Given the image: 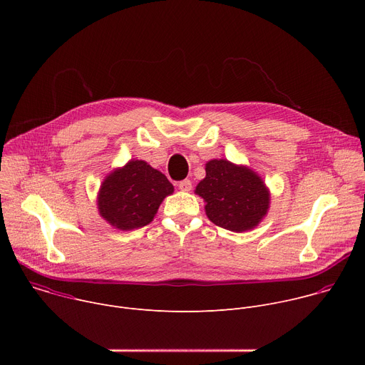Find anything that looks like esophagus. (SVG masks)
<instances>
[{
  "mask_svg": "<svg viewBox=\"0 0 365 365\" xmlns=\"http://www.w3.org/2000/svg\"><path fill=\"white\" fill-rule=\"evenodd\" d=\"M179 189L183 190V192H189L192 189V182L189 179H185V180H180L179 182Z\"/></svg>",
  "mask_w": 365,
  "mask_h": 365,
  "instance_id": "obj_1",
  "label": "esophagus"
}]
</instances>
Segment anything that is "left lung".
<instances>
[{
    "label": "left lung",
    "mask_w": 365,
    "mask_h": 365,
    "mask_svg": "<svg viewBox=\"0 0 365 365\" xmlns=\"http://www.w3.org/2000/svg\"><path fill=\"white\" fill-rule=\"evenodd\" d=\"M205 170L206 176L195 192L206 202L207 218L215 225L235 232L258 225L270 203L263 180L251 169L224 159L207 162Z\"/></svg>",
    "instance_id": "left-lung-1"
}]
</instances>
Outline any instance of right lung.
Listing matches in <instances>:
<instances>
[{
    "label": "right lung",
    "instance_id": "add662e5",
    "mask_svg": "<svg viewBox=\"0 0 365 365\" xmlns=\"http://www.w3.org/2000/svg\"><path fill=\"white\" fill-rule=\"evenodd\" d=\"M173 193L168 178L143 160H131L103 180L98 210L113 227L127 231L150 224L162 200Z\"/></svg>",
    "mask_w": 365,
    "mask_h": 365
}]
</instances>
